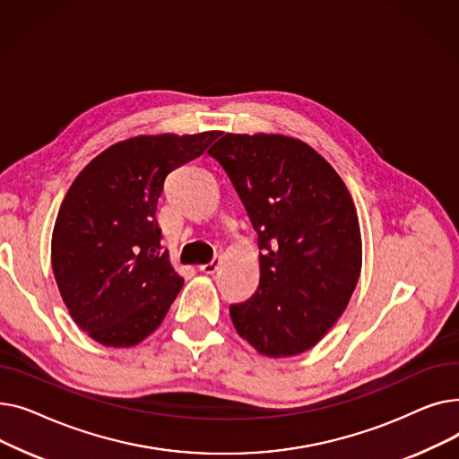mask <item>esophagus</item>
Returning <instances> with one entry per match:
<instances>
[{
    "label": "esophagus",
    "instance_id": "1",
    "mask_svg": "<svg viewBox=\"0 0 459 459\" xmlns=\"http://www.w3.org/2000/svg\"><path fill=\"white\" fill-rule=\"evenodd\" d=\"M220 264H221V256H213L208 264H201L199 270H201L203 273H215L217 268H220Z\"/></svg>",
    "mask_w": 459,
    "mask_h": 459
}]
</instances>
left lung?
<instances>
[{"label":"left lung","instance_id":"left-lung-1","mask_svg":"<svg viewBox=\"0 0 459 459\" xmlns=\"http://www.w3.org/2000/svg\"><path fill=\"white\" fill-rule=\"evenodd\" d=\"M221 163L258 234L260 282L229 312L266 357L316 346L346 310L363 244L339 173L307 143L279 134H225L208 151Z\"/></svg>","mask_w":459,"mask_h":459}]
</instances>
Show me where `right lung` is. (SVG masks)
Here are the masks:
<instances>
[{"mask_svg": "<svg viewBox=\"0 0 459 459\" xmlns=\"http://www.w3.org/2000/svg\"><path fill=\"white\" fill-rule=\"evenodd\" d=\"M220 132L137 135L111 144L72 182L52 234V268L72 320L108 348H132L163 322L184 279L156 221L167 175Z\"/></svg>", "mask_w": 459, "mask_h": 459, "instance_id": "1", "label": "right lung"}]
</instances>
